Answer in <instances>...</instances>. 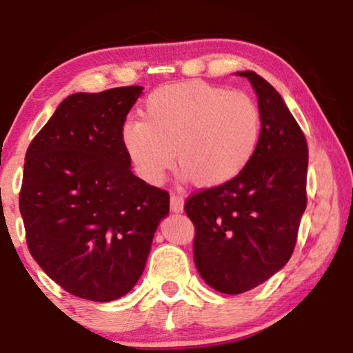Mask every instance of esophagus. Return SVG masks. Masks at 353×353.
Wrapping results in <instances>:
<instances>
[{"label":"esophagus","instance_id":"esophagus-1","mask_svg":"<svg viewBox=\"0 0 353 353\" xmlns=\"http://www.w3.org/2000/svg\"><path fill=\"white\" fill-rule=\"evenodd\" d=\"M171 210L172 212H182L184 210V199L179 194H171Z\"/></svg>","mask_w":353,"mask_h":353}]
</instances>
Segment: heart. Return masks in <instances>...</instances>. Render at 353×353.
<instances>
[{"mask_svg": "<svg viewBox=\"0 0 353 353\" xmlns=\"http://www.w3.org/2000/svg\"><path fill=\"white\" fill-rule=\"evenodd\" d=\"M141 119L121 128V144L137 176L159 184L177 163L202 188L237 179L261 141V111L250 96L202 81L168 84L145 99Z\"/></svg>", "mask_w": 353, "mask_h": 353, "instance_id": "b5f03b06", "label": "heart"}]
</instances>
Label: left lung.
Masks as SVG:
<instances>
[{
    "label": "left lung",
    "instance_id": "obj_1",
    "mask_svg": "<svg viewBox=\"0 0 353 353\" xmlns=\"http://www.w3.org/2000/svg\"><path fill=\"white\" fill-rule=\"evenodd\" d=\"M261 141L237 179L194 194L184 210L194 228V264L202 281L237 295L264 283L289 262L307 205L309 149L282 96L254 71Z\"/></svg>",
    "mask_w": 353,
    "mask_h": 353
}]
</instances>
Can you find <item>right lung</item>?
Instances as JSON below:
<instances>
[{
    "label": "right lung",
    "mask_w": 353,
    "mask_h": 353,
    "mask_svg": "<svg viewBox=\"0 0 353 353\" xmlns=\"http://www.w3.org/2000/svg\"><path fill=\"white\" fill-rule=\"evenodd\" d=\"M143 86L74 92L30 144L19 192L28 249L66 292L111 302L144 272L169 194L131 171L121 144Z\"/></svg>",
    "instance_id": "obj_1"
}]
</instances>
